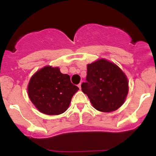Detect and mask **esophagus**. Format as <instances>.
<instances>
[{
  "label": "esophagus",
  "instance_id": "esophagus-1",
  "mask_svg": "<svg viewBox=\"0 0 156 156\" xmlns=\"http://www.w3.org/2000/svg\"><path fill=\"white\" fill-rule=\"evenodd\" d=\"M78 87H79V89L81 90V83H80L78 85Z\"/></svg>",
  "mask_w": 156,
  "mask_h": 156
}]
</instances>
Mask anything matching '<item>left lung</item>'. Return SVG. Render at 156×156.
Segmentation results:
<instances>
[{
  "label": "left lung",
  "mask_w": 156,
  "mask_h": 156,
  "mask_svg": "<svg viewBox=\"0 0 156 156\" xmlns=\"http://www.w3.org/2000/svg\"><path fill=\"white\" fill-rule=\"evenodd\" d=\"M86 81L81 84V90L98 111L111 112L125 101L129 82L123 72L114 63L101 59L88 64Z\"/></svg>",
  "instance_id": "obj_1"
}]
</instances>
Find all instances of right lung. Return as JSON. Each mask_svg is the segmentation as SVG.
I'll return each mask as SVG.
<instances>
[{
    "instance_id": "add662e5",
    "label": "right lung",
    "mask_w": 156,
    "mask_h": 156,
    "mask_svg": "<svg viewBox=\"0 0 156 156\" xmlns=\"http://www.w3.org/2000/svg\"><path fill=\"white\" fill-rule=\"evenodd\" d=\"M78 90L71 82L69 75L62 74L58 67L48 66L33 75L27 92L30 101L40 112L58 115L66 111Z\"/></svg>"
}]
</instances>
